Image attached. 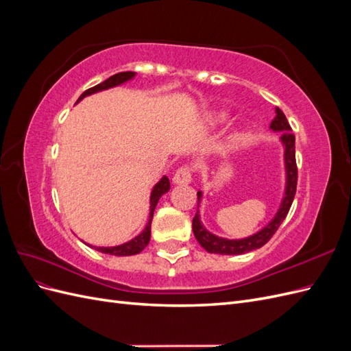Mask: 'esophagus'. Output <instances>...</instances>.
I'll return each instance as SVG.
<instances>
[{
  "mask_svg": "<svg viewBox=\"0 0 351 351\" xmlns=\"http://www.w3.org/2000/svg\"><path fill=\"white\" fill-rule=\"evenodd\" d=\"M173 182L176 184H187L192 182V168L189 165L180 167L173 177Z\"/></svg>",
  "mask_w": 351,
  "mask_h": 351,
  "instance_id": "esophagus-1",
  "label": "esophagus"
}]
</instances>
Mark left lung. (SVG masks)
Masks as SVG:
<instances>
[{"label":"left lung","mask_w":351,"mask_h":351,"mask_svg":"<svg viewBox=\"0 0 351 351\" xmlns=\"http://www.w3.org/2000/svg\"><path fill=\"white\" fill-rule=\"evenodd\" d=\"M275 117L271 121V129L274 132L281 133V142L284 145V161H285V174H287V186H285V195L281 202V206L277 212V215L269 222V224L258 231L256 234H253L247 239L241 240H228L222 239L215 234L209 232L200 222L199 210L193 218V232L195 237L199 241V244L209 253H218V254H243L252 250H256L262 247L263 244H267L271 237L275 234V231L282 224L287 214L291 208V204L294 200L295 189H297V164H295V137L291 133V127L287 121L284 112L277 108L275 110ZM202 197V192H197V205Z\"/></svg>","instance_id":"8db88e82"}]
</instances>
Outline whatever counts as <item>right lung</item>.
<instances>
[{
  "label": "right lung",
  "instance_id": "obj_1",
  "mask_svg": "<svg viewBox=\"0 0 351 351\" xmlns=\"http://www.w3.org/2000/svg\"><path fill=\"white\" fill-rule=\"evenodd\" d=\"M134 71H121V73H117L114 74V76H111L110 79H107L105 82L97 84V86H93L88 90H84L80 98L77 99V102L80 99H83L84 97H88V95H92L95 92H99V90H105V89H110V88H114V86H119V84L130 80L133 76H134ZM76 102V104H77ZM169 190V180L168 177H162L161 180H159V183L155 184L154 190H152V195H151V212H149V221H147V224L145 227V230L141 232L139 236L134 237L133 240H130L129 243H124V244H120V246H115V247H95V246H90L93 247L95 250L98 252H102V253H107V254H114V256H130V254H137L141 253L146 246L147 243H149L151 240V222H152V217H154V210H155V206L158 204L159 197H161L164 193H167ZM89 246V244H88Z\"/></svg>",
  "mask_w": 351,
  "mask_h": 351
}]
</instances>
